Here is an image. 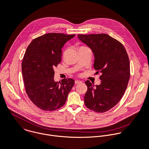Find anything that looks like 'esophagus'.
Here are the masks:
<instances>
[{
  "label": "esophagus",
  "mask_w": 149,
  "mask_h": 149,
  "mask_svg": "<svg viewBox=\"0 0 149 149\" xmlns=\"http://www.w3.org/2000/svg\"><path fill=\"white\" fill-rule=\"evenodd\" d=\"M82 82L81 81H80V80H76L75 81V84H80V83H81Z\"/></svg>",
  "instance_id": "obj_1"
}]
</instances>
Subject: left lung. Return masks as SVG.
<instances>
[{"mask_svg":"<svg viewBox=\"0 0 149 149\" xmlns=\"http://www.w3.org/2000/svg\"><path fill=\"white\" fill-rule=\"evenodd\" d=\"M79 39L94 53V69L101 73V83L94 87L89 80L85 82L87 91L84 103L98 113L108 111L123 97L130 77V60L123 45L107 34L78 35Z\"/></svg>","mask_w":149,"mask_h":149,"instance_id":"obj_1","label":"left lung"}]
</instances>
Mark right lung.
<instances>
[{
    "mask_svg": "<svg viewBox=\"0 0 149 149\" xmlns=\"http://www.w3.org/2000/svg\"><path fill=\"white\" fill-rule=\"evenodd\" d=\"M75 35L49 33L33 39L28 46L22 62L26 93L37 107L45 111L64 105L74 84L72 79L54 80V68L61 61L62 48Z\"/></svg>",
    "mask_w": 149,
    "mask_h": 149,
    "instance_id": "1",
    "label": "right lung"
}]
</instances>
